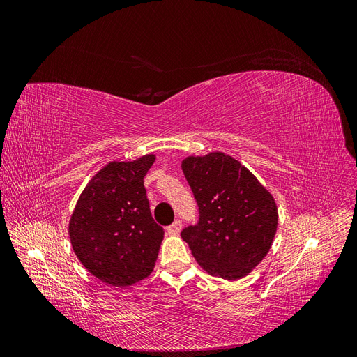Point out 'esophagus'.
<instances>
[{
    "instance_id": "1",
    "label": "esophagus",
    "mask_w": 357,
    "mask_h": 357,
    "mask_svg": "<svg viewBox=\"0 0 357 357\" xmlns=\"http://www.w3.org/2000/svg\"><path fill=\"white\" fill-rule=\"evenodd\" d=\"M167 231H168V234H171V235H178L180 231H181V222H180V220H176L174 223L168 226Z\"/></svg>"
}]
</instances>
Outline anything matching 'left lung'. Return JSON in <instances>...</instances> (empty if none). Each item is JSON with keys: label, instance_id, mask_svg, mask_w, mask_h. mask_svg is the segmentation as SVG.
<instances>
[{"label": "left lung", "instance_id": "1", "mask_svg": "<svg viewBox=\"0 0 357 357\" xmlns=\"http://www.w3.org/2000/svg\"><path fill=\"white\" fill-rule=\"evenodd\" d=\"M181 168L199 210L198 223L183 229L181 238L208 274L225 280L248 275L277 232L273 195L241 162L222 152L188 156Z\"/></svg>", "mask_w": 357, "mask_h": 357}]
</instances>
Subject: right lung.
I'll use <instances>...</instances> for the list:
<instances>
[{
    "mask_svg": "<svg viewBox=\"0 0 357 357\" xmlns=\"http://www.w3.org/2000/svg\"><path fill=\"white\" fill-rule=\"evenodd\" d=\"M156 156L113 160L89 180L68 234L82 265L101 282L128 287L152 274L164 229L153 220L144 177Z\"/></svg>",
    "mask_w": 357,
    "mask_h": 357,
    "instance_id": "1",
    "label": "right lung"
}]
</instances>
